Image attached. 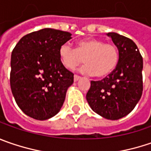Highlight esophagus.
I'll return each mask as SVG.
<instances>
[{
    "label": "esophagus",
    "mask_w": 151,
    "mask_h": 151,
    "mask_svg": "<svg viewBox=\"0 0 151 151\" xmlns=\"http://www.w3.org/2000/svg\"><path fill=\"white\" fill-rule=\"evenodd\" d=\"M80 78H80L79 76L74 75V78H73V79H74V82H77V81H78V80H79Z\"/></svg>",
    "instance_id": "1"
}]
</instances>
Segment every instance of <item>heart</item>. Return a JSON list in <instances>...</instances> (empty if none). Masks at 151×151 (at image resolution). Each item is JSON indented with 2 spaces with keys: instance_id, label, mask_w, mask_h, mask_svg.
Returning a JSON list of instances; mask_svg holds the SVG:
<instances>
[{
  "instance_id": "obj_1",
  "label": "heart",
  "mask_w": 151,
  "mask_h": 151,
  "mask_svg": "<svg viewBox=\"0 0 151 151\" xmlns=\"http://www.w3.org/2000/svg\"><path fill=\"white\" fill-rule=\"evenodd\" d=\"M83 57L86 65L81 68V73L105 78L116 68L119 54L114 45L95 38L79 40L76 49L68 43L62 45L59 48V58L66 68H77L83 63Z\"/></svg>"
}]
</instances>
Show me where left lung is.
<instances>
[{"mask_svg":"<svg viewBox=\"0 0 151 151\" xmlns=\"http://www.w3.org/2000/svg\"><path fill=\"white\" fill-rule=\"evenodd\" d=\"M118 50L116 68L100 81H91L86 95L95 113L109 120H118L129 114L143 92V58L132 40L116 33H108Z\"/></svg>","mask_w":151,"mask_h":151,"instance_id":"left-lung-1","label":"left lung"}]
</instances>
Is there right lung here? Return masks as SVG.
Returning a JSON list of instances; mask_svg holds the SVG:
<instances>
[{
	"mask_svg": "<svg viewBox=\"0 0 151 151\" xmlns=\"http://www.w3.org/2000/svg\"><path fill=\"white\" fill-rule=\"evenodd\" d=\"M68 32L43 29L26 35L11 56V89L17 106L36 120H46L63 106L73 73L59 58L60 46L72 39Z\"/></svg>",
	"mask_w": 151,
	"mask_h": 151,
	"instance_id": "obj_1",
	"label": "right lung"
}]
</instances>
